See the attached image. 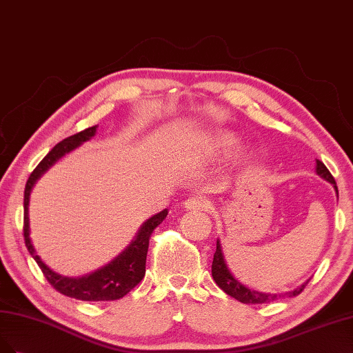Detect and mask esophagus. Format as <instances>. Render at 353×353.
I'll return each instance as SVG.
<instances>
[{"mask_svg":"<svg viewBox=\"0 0 353 353\" xmlns=\"http://www.w3.org/2000/svg\"><path fill=\"white\" fill-rule=\"evenodd\" d=\"M185 208L207 211L210 208V202L207 199L201 198V196H190L185 201Z\"/></svg>","mask_w":353,"mask_h":353,"instance_id":"esophagus-1","label":"esophagus"}]
</instances>
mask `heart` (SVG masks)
I'll use <instances>...</instances> for the list:
<instances>
[{
  "label": "heart",
  "instance_id": "1",
  "mask_svg": "<svg viewBox=\"0 0 353 353\" xmlns=\"http://www.w3.org/2000/svg\"><path fill=\"white\" fill-rule=\"evenodd\" d=\"M237 143V138L232 133H219L217 136H214L211 145H210V151L212 154H223L230 151L232 148Z\"/></svg>",
  "mask_w": 353,
  "mask_h": 353
}]
</instances>
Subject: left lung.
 Returning a JSON list of instances; mask_svg holds the SVG:
<instances>
[{"instance_id":"1","label":"left lung","mask_w":353,"mask_h":353,"mask_svg":"<svg viewBox=\"0 0 353 353\" xmlns=\"http://www.w3.org/2000/svg\"><path fill=\"white\" fill-rule=\"evenodd\" d=\"M316 174L321 176L327 181H330V183H332V185H334L336 193L339 195L334 177L332 176V173L328 172V168L324 165V163L320 161V160H316ZM211 272H212V279L215 280V283H217V286L221 290H224L227 294H229V296L237 299L239 302H242V303H248V305H251V303H267V302L276 301L279 298L277 294L261 293V292H256V290H252V289H248V288L243 286V284L239 283L232 276V272L229 271V268H227V265L224 263V256H223L221 246H220L219 241H217V249H215V254H214ZM306 284H308V281H306L305 284H302L299 289L293 290V292H289L288 296L289 298L290 296H298L299 293H302V290L305 289Z\"/></svg>"}]
</instances>
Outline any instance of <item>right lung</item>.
Here are the masks:
<instances>
[{
  "mask_svg": "<svg viewBox=\"0 0 353 353\" xmlns=\"http://www.w3.org/2000/svg\"><path fill=\"white\" fill-rule=\"evenodd\" d=\"M97 132V126L88 128L76 134L69 136V138L63 139L60 143H57L52 150L45 155L43 160L37 165V168L30 173L26 186H25V217H23V236L25 243L30 255H33V259L37 261V264L42 270L45 279L50 281L51 286L60 292L64 296L74 298L79 301H88V302H108V301H117L134 289L141 280L145 276V265H146V254L148 246H150V239L152 232L158 225L163 223V220L167 217L168 211L164 210L160 214L154 215L152 219L148 220L142 229L139 230L138 236H136L132 245L124 251L120 256H117L111 264L107 267L101 268L92 274L81 279H69L57 274L52 270H50L45 265L41 258L35 255V249H33L29 237V217H28V205H29V195L30 190L35 185V181L47 172V170L61 158L64 154L70 152L76 146L81 145L82 142L92 138Z\"/></svg>",
  "mask_w": 353,
  "mask_h": 353,
  "instance_id": "add662e5",
  "label": "right lung"
}]
</instances>
